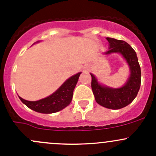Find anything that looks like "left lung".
Listing matches in <instances>:
<instances>
[{
	"instance_id": "1",
	"label": "left lung",
	"mask_w": 156,
	"mask_h": 156,
	"mask_svg": "<svg viewBox=\"0 0 156 156\" xmlns=\"http://www.w3.org/2000/svg\"><path fill=\"white\" fill-rule=\"evenodd\" d=\"M109 49L106 54L122 53L130 67V75L127 83L121 88H110L102 86L97 82L94 75H91V88L98 104L111 109H119L130 104L137 95L141 84V70L136 52L127 42L106 37Z\"/></svg>"
}]
</instances>
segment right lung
<instances>
[{
	"mask_svg": "<svg viewBox=\"0 0 156 156\" xmlns=\"http://www.w3.org/2000/svg\"><path fill=\"white\" fill-rule=\"evenodd\" d=\"M80 75L81 72L69 78L56 92L42 100L37 101H28L20 97H19L26 106L37 112L45 114L56 112L70 104L73 97V90Z\"/></svg>",
	"mask_w": 156,
	"mask_h": 156,
	"instance_id": "right-lung-1",
	"label": "right lung"
}]
</instances>
